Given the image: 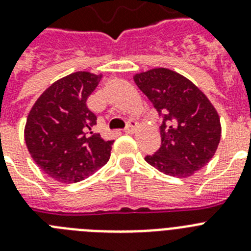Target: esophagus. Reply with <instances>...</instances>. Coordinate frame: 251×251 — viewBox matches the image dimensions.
<instances>
[{
    "label": "esophagus",
    "mask_w": 251,
    "mask_h": 251,
    "mask_svg": "<svg viewBox=\"0 0 251 251\" xmlns=\"http://www.w3.org/2000/svg\"><path fill=\"white\" fill-rule=\"evenodd\" d=\"M136 128H137V122L129 121L127 124V127H126V129H124V132L128 134H130V133H133L134 130H136Z\"/></svg>",
    "instance_id": "obj_1"
}]
</instances>
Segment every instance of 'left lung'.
Returning a JSON list of instances; mask_svg holds the SVG:
<instances>
[{
  "mask_svg": "<svg viewBox=\"0 0 251 251\" xmlns=\"http://www.w3.org/2000/svg\"><path fill=\"white\" fill-rule=\"evenodd\" d=\"M162 118L161 147L145 160L164 174L187 177L208 164L221 140L220 115L187 77L169 68L133 76Z\"/></svg>",
  "mask_w": 251,
  "mask_h": 251,
  "instance_id": "1",
  "label": "left lung"
}]
</instances>
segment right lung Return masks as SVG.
Returning a JSON list of instances; mask_svg holds the SVG:
<instances>
[{
    "label": "right lung",
    "mask_w": 251,
    "mask_h": 251,
    "mask_svg": "<svg viewBox=\"0 0 251 251\" xmlns=\"http://www.w3.org/2000/svg\"><path fill=\"white\" fill-rule=\"evenodd\" d=\"M101 75L86 71L59 78L39 96L27 115L25 143L35 164L59 183H77L109 161L114 141L93 130L96 115L86 100Z\"/></svg>",
    "instance_id": "obj_1"
}]
</instances>
